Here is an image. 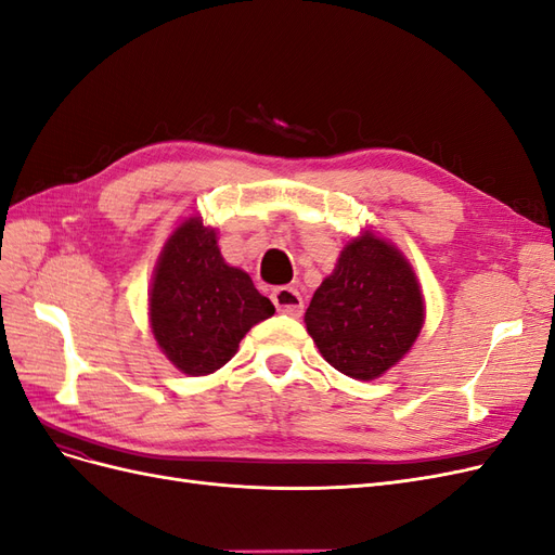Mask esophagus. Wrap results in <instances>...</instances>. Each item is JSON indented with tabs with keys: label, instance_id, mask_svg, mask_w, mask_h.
<instances>
[{
	"label": "esophagus",
	"instance_id": "1",
	"mask_svg": "<svg viewBox=\"0 0 555 555\" xmlns=\"http://www.w3.org/2000/svg\"><path fill=\"white\" fill-rule=\"evenodd\" d=\"M271 298H273L278 312L289 314V317H300V314H304V298H300L298 289H294V287H278V289H273Z\"/></svg>",
	"mask_w": 555,
	"mask_h": 555
}]
</instances>
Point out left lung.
<instances>
[{
	"instance_id": "obj_1",
	"label": "left lung",
	"mask_w": 555,
	"mask_h": 555,
	"mask_svg": "<svg viewBox=\"0 0 555 555\" xmlns=\"http://www.w3.org/2000/svg\"><path fill=\"white\" fill-rule=\"evenodd\" d=\"M424 322V292L412 263L373 229L343 247L306 310L319 354L361 382L382 377L405 357Z\"/></svg>"
}]
</instances>
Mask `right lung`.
I'll use <instances>...</instances> for the list:
<instances>
[{"instance_id": "add662e5", "label": "right lung", "mask_w": 555, "mask_h": 555, "mask_svg": "<svg viewBox=\"0 0 555 555\" xmlns=\"http://www.w3.org/2000/svg\"><path fill=\"white\" fill-rule=\"evenodd\" d=\"M275 314L243 268L229 266L217 229L198 215L166 238L147 294L150 328L180 373L210 375L238 351L245 333Z\"/></svg>"}]
</instances>
